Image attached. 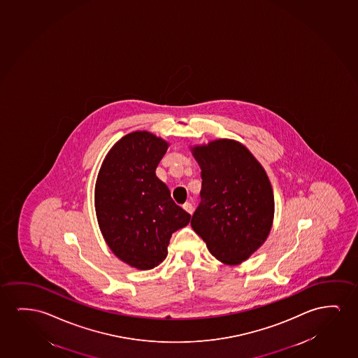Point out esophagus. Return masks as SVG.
<instances>
[{
	"label": "esophagus",
	"mask_w": 358,
	"mask_h": 358,
	"mask_svg": "<svg viewBox=\"0 0 358 358\" xmlns=\"http://www.w3.org/2000/svg\"><path fill=\"white\" fill-rule=\"evenodd\" d=\"M182 208H184L187 213H190V215H192V212H194V206H192L190 202H185V203L182 205Z\"/></svg>",
	"instance_id": "34e87169"
}]
</instances>
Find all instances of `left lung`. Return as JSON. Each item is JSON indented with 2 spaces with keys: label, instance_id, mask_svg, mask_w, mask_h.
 <instances>
[{
  "label": "left lung",
  "instance_id": "8db88e82",
  "mask_svg": "<svg viewBox=\"0 0 358 358\" xmlns=\"http://www.w3.org/2000/svg\"><path fill=\"white\" fill-rule=\"evenodd\" d=\"M201 168V202L192 229L217 260L245 262L271 231L275 200L266 171L241 142L220 138L192 147Z\"/></svg>",
  "mask_w": 358,
  "mask_h": 358
}]
</instances>
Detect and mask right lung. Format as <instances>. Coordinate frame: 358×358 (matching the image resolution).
I'll use <instances>...</instances> for the list:
<instances>
[{"instance_id":"add662e5","label":"right lung","mask_w":358,"mask_h":358,"mask_svg":"<svg viewBox=\"0 0 358 358\" xmlns=\"http://www.w3.org/2000/svg\"><path fill=\"white\" fill-rule=\"evenodd\" d=\"M168 146L151 132L127 134L111 147L96 176L94 206L101 234L121 262L138 270L159 265L171 234L192 218L156 176Z\"/></svg>"}]
</instances>
